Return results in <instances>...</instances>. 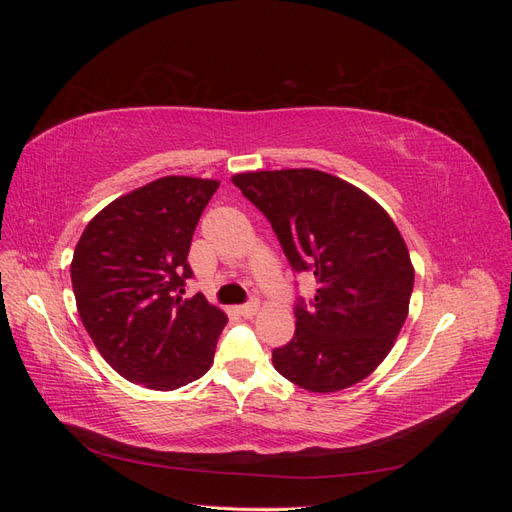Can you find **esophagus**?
I'll list each match as a JSON object with an SVG mask.
<instances>
[{"instance_id":"esophagus-1","label":"esophagus","mask_w":512,"mask_h":512,"mask_svg":"<svg viewBox=\"0 0 512 512\" xmlns=\"http://www.w3.org/2000/svg\"><path fill=\"white\" fill-rule=\"evenodd\" d=\"M258 309H260L258 301H250V303H245V305H239L237 312H239L241 316H245V318H250V316H254V314L258 312Z\"/></svg>"}]
</instances>
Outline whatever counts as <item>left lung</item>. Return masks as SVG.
Instances as JSON below:
<instances>
[{
  "label": "left lung",
  "instance_id": "left-lung-1",
  "mask_svg": "<svg viewBox=\"0 0 512 512\" xmlns=\"http://www.w3.org/2000/svg\"><path fill=\"white\" fill-rule=\"evenodd\" d=\"M271 222L294 271H312L316 294L294 307L297 329L273 350V367L305 391L361 382L404 327L414 267L404 237L374 198L314 168L232 177Z\"/></svg>",
  "mask_w": 512,
  "mask_h": 512
}]
</instances>
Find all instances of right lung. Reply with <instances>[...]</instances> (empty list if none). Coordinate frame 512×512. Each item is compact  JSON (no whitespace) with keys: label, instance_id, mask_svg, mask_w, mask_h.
Masks as SVG:
<instances>
[{"label":"right lung","instance_id":"right-lung-1","mask_svg":"<svg viewBox=\"0 0 512 512\" xmlns=\"http://www.w3.org/2000/svg\"><path fill=\"white\" fill-rule=\"evenodd\" d=\"M220 181L162 177L106 205L70 265L76 309L119 376L153 391L198 380L213 363L226 314L185 299L196 224Z\"/></svg>","mask_w":512,"mask_h":512}]
</instances>
